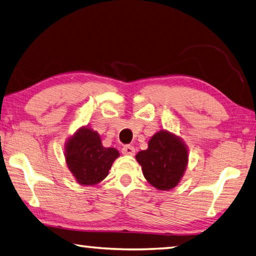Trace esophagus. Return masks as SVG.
I'll list each match as a JSON object with an SVG mask.
<instances>
[{
  "mask_svg": "<svg viewBox=\"0 0 256 256\" xmlns=\"http://www.w3.org/2000/svg\"><path fill=\"white\" fill-rule=\"evenodd\" d=\"M122 154H128V156H134V154H136V149H134L133 146L126 144L122 148Z\"/></svg>",
  "mask_w": 256,
  "mask_h": 256,
  "instance_id": "esophagus-1",
  "label": "esophagus"
}]
</instances>
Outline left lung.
Listing matches in <instances>:
<instances>
[{"label":"left lung","instance_id":"1","mask_svg":"<svg viewBox=\"0 0 256 256\" xmlns=\"http://www.w3.org/2000/svg\"><path fill=\"white\" fill-rule=\"evenodd\" d=\"M136 158L146 180L158 190H170L178 184L188 164V150L178 138L160 131L150 138L148 149Z\"/></svg>","mask_w":256,"mask_h":256}]
</instances>
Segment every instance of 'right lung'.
Here are the masks:
<instances>
[{
  "label": "right lung",
  "mask_w": 256,
  "mask_h": 256,
  "mask_svg": "<svg viewBox=\"0 0 256 256\" xmlns=\"http://www.w3.org/2000/svg\"><path fill=\"white\" fill-rule=\"evenodd\" d=\"M120 156L114 148H105L98 133L81 128L66 144V164L82 185H94L108 175L114 160Z\"/></svg>",
  "instance_id": "right-lung-1"
}]
</instances>
